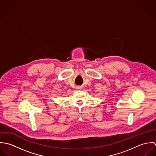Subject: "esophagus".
<instances>
[{
	"mask_svg": "<svg viewBox=\"0 0 156 156\" xmlns=\"http://www.w3.org/2000/svg\"><path fill=\"white\" fill-rule=\"evenodd\" d=\"M77 89H82V87H80V86H78V87H77Z\"/></svg>",
	"mask_w": 156,
	"mask_h": 156,
	"instance_id": "1",
	"label": "esophagus"
}]
</instances>
